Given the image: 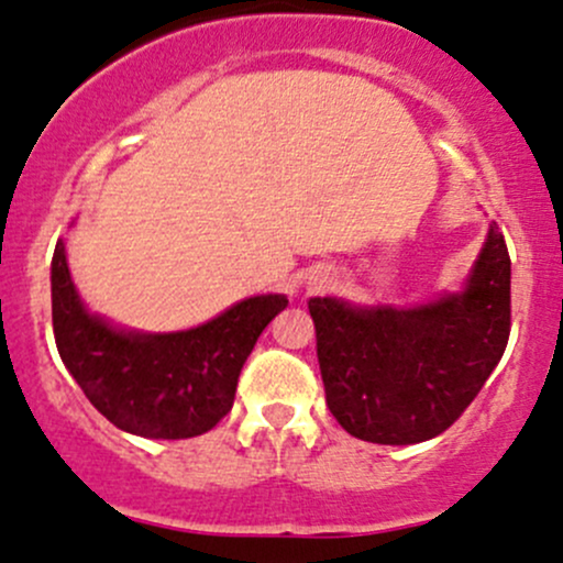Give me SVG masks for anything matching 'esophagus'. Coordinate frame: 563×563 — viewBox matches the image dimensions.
Listing matches in <instances>:
<instances>
[{"mask_svg": "<svg viewBox=\"0 0 563 563\" xmlns=\"http://www.w3.org/2000/svg\"><path fill=\"white\" fill-rule=\"evenodd\" d=\"M323 283H325V277H323V275H318V277H314V280H312V286L318 288V286H323Z\"/></svg>", "mask_w": 563, "mask_h": 563, "instance_id": "1", "label": "esophagus"}]
</instances>
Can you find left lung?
Segmentation results:
<instances>
[{
	"mask_svg": "<svg viewBox=\"0 0 563 563\" xmlns=\"http://www.w3.org/2000/svg\"><path fill=\"white\" fill-rule=\"evenodd\" d=\"M325 404L350 435L409 446L449 430L508 347L510 256L489 227L465 291L430 305L352 307L310 299Z\"/></svg>",
	"mask_w": 563,
	"mask_h": 563,
	"instance_id": "obj_1",
	"label": "left lung"
}]
</instances>
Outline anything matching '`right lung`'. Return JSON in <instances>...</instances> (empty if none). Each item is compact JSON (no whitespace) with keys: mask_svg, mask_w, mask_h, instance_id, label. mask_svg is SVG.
<instances>
[{"mask_svg":"<svg viewBox=\"0 0 563 563\" xmlns=\"http://www.w3.org/2000/svg\"><path fill=\"white\" fill-rule=\"evenodd\" d=\"M51 283L55 347L90 404L114 428L165 441L202 435L230 413L253 344L288 305L253 296L189 331H120L85 310L60 240Z\"/></svg>","mask_w":563,"mask_h":563,"instance_id":"add662e5","label":"right lung"}]
</instances>
